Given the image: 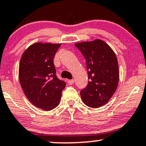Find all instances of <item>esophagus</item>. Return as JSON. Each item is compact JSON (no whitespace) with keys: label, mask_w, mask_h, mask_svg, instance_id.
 I'll return each mask as SVG.
<instances>
[{"label":"esophagus","mask_w":146,"mask_h":146,"mask_svg":"<svg viewBox=\"0 0 146 146\" xmlns=\"http://www.w3.org/2000/svg\"><path fill=\"white\" fill-rule=\"evenodd\" d=\"M67 82H68L69 85H73V84L74 83V80H68Z\"/></svg>","instance_id":"1"}]
</instances>
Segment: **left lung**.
Here are the masks:
<instances>
[{"label": "left lung", "instance_id": "1", "mask_svg": "<svg viewBox=\"0 0 146 146\" xmlns=\"http://www.w3.org/2000/svg\"><path fill=\"white\" fill-rule=\"evenodd\" d=\"M75 45L85 56L90 79L86 88L81 90V98L87 106L99 108L106 104L117 90V56L108 44L99 39Z\"/></svg>", "mask_w": 146, "mask_h": 146}]
</instances>
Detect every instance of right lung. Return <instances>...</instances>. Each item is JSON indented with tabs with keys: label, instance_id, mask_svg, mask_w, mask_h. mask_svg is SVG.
<instances>
[{
	"label": "right lung",
	"instance_id": "add662e5",
	"mask_svg": "<svg viewBox=\"0 0 146 146\" xmlns=\"http://www.w3.org/2000/svg\"><path fill=\"white\" fill-rule=\"evenodd\" d=\"M61 43L36 42L21 56L19 67V82L32 104L51 110L59 104L66 82L58 79L54 57Z\"/></svg>",
	"mask_w": 146,
	"mask_h": 146
}]
</instances>
